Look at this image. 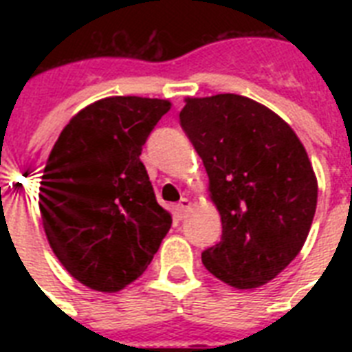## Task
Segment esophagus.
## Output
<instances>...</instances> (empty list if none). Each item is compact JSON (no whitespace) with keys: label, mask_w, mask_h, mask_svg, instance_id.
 Listing matches in <instances>:
<instances>
[{"label":"esophagus","mask_w":352,"mask_h":352,"mask_svg":"<svg viewBox=\"0 0 352 352\" xmlns=\"http://www.w3.org/2000/svg\"><path fill=\"white\" fill-rule=\"evenodd\" d=\"M190 208H192V203H190V199L182 197L181 201H179V204L175 206L177 217H179V219H184V217L188 215V212H190Z\"/></svg>","instance_id":"esophagus-1"}]
</instances>
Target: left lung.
Returning <instances> with one entry per match:
<instances>
[{
    "instance_id": "left-lung-1",
    "label": "left lung",
    "mask_w": 352,
    "mask_h": 352,
    "mask_svg": "<svg viewBox=\"0 0 352 352\" xmlns=\"http://www.w3.org/2000/svg\"><path fill=\"white\" fill-rule=\"evenodd\" d=\"M181 127L203 159L223 235L203 265L234 289L268 283L300 254L318 181L292 127L241 95L186 98Z\"/></svg>"
}]
</instances>
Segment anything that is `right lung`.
<instances>
[{
	"mask_svg": "<svg viewBox=\"0 0 352 352\" xmlns=\"http://www.w3.org/2000/svg\"><path fill=\"white\" fill-rule=\"evenodd\" d=\"M171 104L109 96L76 113L47 159L40 214L54 256L80 283L117 292L148 268L171 226L142 146Z\"/></svg>",
	"mask_w": 352,
	"mask_h": 352,
	"instance_id": "obj_1",
	"label": "right lung"
}]
</instances>
